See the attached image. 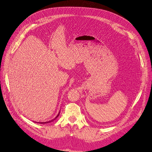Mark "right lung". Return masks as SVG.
<instances>
[{"instance_id":"add662e5","label":"right lung","mask_w":152,"mask_h":152,"mask_svg":"<svg viewBox=\"0 0 152 152\" xmlns=\"http://www.w3.org/2000/svg\"><path fill=\"white\" fill-rule=\"evenodd\" d=\"M59 113H58V115L55 117L54 119H53V120H51V121H48V122H40V124H47V123H49V122H53V121H54L55 119H56L58 116H59ZM38 123H39V122H38Z\"/></svg>"}]
</instances>
